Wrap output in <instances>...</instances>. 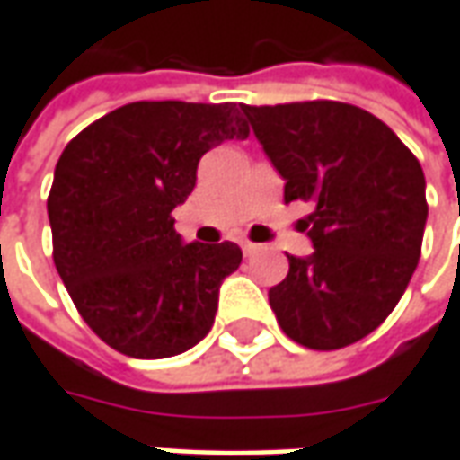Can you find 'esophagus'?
<instances>
[{"label":"esophagus","mask_w":460,"mask_h":460,"mask_svg":"<svg viewBox=\"0 0 460 460\" xmlns=\"http://www.w3.org/2000/svg\"><path fill=\"white\" fill-rule=\"evenodd\" d=\"M242 252H244L246 257H252V254H257V252H260V244H254V242L244 239V242H242Z\"/></svg>","instance_id":"esophagus-1"}]
</instances>
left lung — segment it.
<instances>
[{
  "label": "left lung",
  "mask_w": 460,
  "mask_h": 460,
  "mask_svg": "<svg viewBox=\"0 0 460 460\" xmlns=\"http://www.w3.org/2000/svg\"><path fill=\"white\" fill-rule=\"evenodd\" d=\"M242 111L285 181V203H313L300 229L315 252L290 254L288 278L270 290L279 328L315 351L357 343L394 310L418 267L428 221L418 157L351 103Z\"/></svg>",
  "instance_id": "left-lung-1"
}]
</instances>
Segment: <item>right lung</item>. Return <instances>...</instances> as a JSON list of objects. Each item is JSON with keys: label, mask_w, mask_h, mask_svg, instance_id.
Segmentation results:
<instances>
[{"label": "right lung", "mask_w": 460, "mask_h": 460, "mask_svg": "<svg viewBox=\"0 0 460 460\" xmlns=\"http://www.w3.org/2000/svg\"><path fill=\"white\" fill-rule=\"evenodd\" d=\"M246 137L236 103L135 102L66 145L48 196L53 261L81 318L119 354L175 357L211 331L242 249L182 244L172 208L206 152Z\"/></svg>", "instance_id": "add662e5"}]
</instances>
